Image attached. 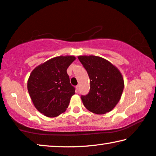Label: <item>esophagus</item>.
Wrapping results in <instances>:
<instances>
[{"label":"esophagus","mask_w":156,"mask_h":156,"mask_svg":"<svg viewBox=\"0 0 156 156\" xmlns=\"http://www.w3.org/2000/svg\"><path fill=\"white\" fill-rule=\"evenodd\" d=\"M76 92H78L79 91V85H77L76 87Z\"/></svg>","instance_id":"1"}]
</instances>
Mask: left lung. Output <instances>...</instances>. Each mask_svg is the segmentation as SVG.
Segmentation results:
<instances>
[{
	"instance_id": "1",
	"label": "left lung",
	"mask_w": 156,
	"mask_h": 156,
	"mask_svg": "<svg viewBox=\"0 0 156 156\" xmlns=\"http://www.w3.org/2000/svg\"><path fill=\"white\" fill-rule=\"evenodd\" d=\"M90 80V92L81 97L88 111L102 115L110 112L121 98L124 80L117 67L104 58L94 55L78 57Z\"/></svg>"
}]
</instances>
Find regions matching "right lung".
I'll use <instances>...</instances> for the list:
<instances>
[{
    "mask_svg": "<svg viewBox=\"0 0 156 156\" xmlns=\"http://www.w3.org/2000/svg\"><path fill=\"white\" fill-rule=\"evenodd\" d=\"M76 59L73 55L55 57L31 71L27 81L28 92L35 107L44 115L57 117L68 108L75 88L66 70Z\"/></svg>",
    "mask_w": 156,
    "mask_h": 156,
    "instance_id": "obj_1",
    "label": "right lung"
}]
</instances>
